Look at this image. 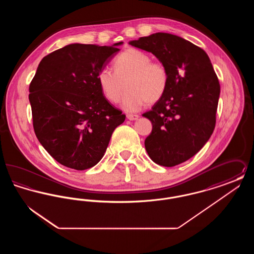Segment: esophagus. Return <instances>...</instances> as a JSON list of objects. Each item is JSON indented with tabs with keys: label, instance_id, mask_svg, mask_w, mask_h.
I'll return each instance as SVG.
<instances>
[{
	"label": "esophagus",
	"instance_id": "esophagus-1",
	"mask_svg": "<svg viewBox=\"0 0 254 254\" xmlns=\"http://www.w3.org/2000/svg\"><path fill=\"white\" fill-rule=\"evenodd\" d=\"M127 118L129 120V121H135L139 118L138 115H135V114H127Z\"/></svg>",
	"mask_w": 254,
	"mask_h": 254
}]
</instances>
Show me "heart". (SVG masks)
Returning <instances> with one entry per match:
<instances>
[{"label":"heart","instance_id":"obj_1","mask_svg":"<svg viewBox=\"0 0 254 254\" xmlns=\"http://www.w3.org/2000/svg\"><path fill=\"white\" fill-rule=\"evenodd\" d=\"M168 68L159 62H151L148 54L139 49H127L114 60V70L102 68L98 83L102 93L110 103H118L125 83L127 91L122 108L135 112L147 104L158 102L169 85Z\"/></svg>","mask_w":254,"mask_h":254}]
</instances>
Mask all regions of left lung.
Masks as SVG:
<instances>
[{
    "mask_svg": "<svg viewBox=\"0 0 254 254\" xmlns=\"http://www.w3.org/2000/svg\"><path fill=\"white\" fill-rule=\"evenodd\" d=\"M129 45L151 52L168 68L166 93L143 114L152 124L145 146L154 163L177 166L194 156L214 130L217 75L205 51L181 37L158 32Z\"/></svg>",
    "mask_w": 254,
    "mask_h": 254,
    "instance_id": "1",
    "label": "left lung"
}]
</instances>
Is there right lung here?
Listing matches in <instances>:
<instances>
[{
	"label": "right lung",
	"instance_id": "right-lung-1",
	"mask_svg": "<svg viewBox=\"0 0 254 254\" xmlns=\"http://www.w3.org/2000/svg\"><path fill=\"white\" fill-rule=\"evenodd\" d=\"M122 44H71L47 55L38 65L29 85L34 131L41 145L64 167H94L112 132L126 119L98 83V73Z\"/></svg>",
	"mask_w": 254,
	"mask_h": 254
}]
</instances>
